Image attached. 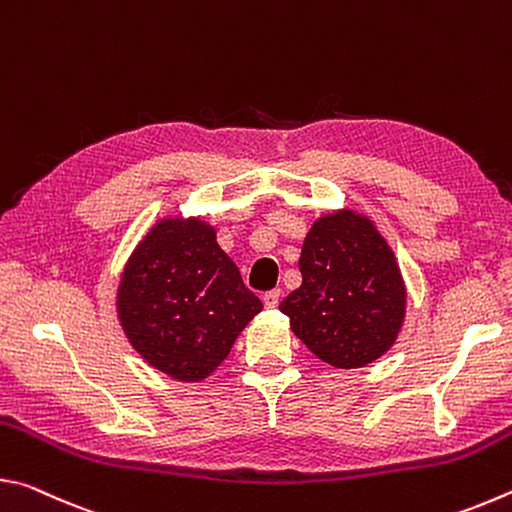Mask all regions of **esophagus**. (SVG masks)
Segmentation results:
<instances>
[{
    "label": "esophagus",
    "instance_id": "esophagus-1",
    "mask_svg": "<svg viewBox=\"0 0 512 512\" xmlns=\"http://www.w3.org/2000/svg\"><path fill=\"white\" fill-rule=\"evenodd\" d=\"M280 289H273V291H268V293H264L262 296V302H264V307L266 309H275L277 307V302H280Z\"/></svg>",
    "mask_w": 512,
    "mask_h": 512
}]
</instances>
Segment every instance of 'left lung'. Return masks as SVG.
Masks as SVG:
<instances>
[{
    "label": "left lung",
    "instance_id": "left-lung-1",
    "mask_svg": "<svg viewBox=\"0 0 512 512\" xmlns=\"http://www.w3.org/2000/svg\"><path fill=\"white\" fill-rule=\"evenodd\" d=\"M298 266L302 284L280 309L318 359L352 370L393 348L406 318V284L375 221L350 207L320 214Z\"/></svg>",
    "mask_w": 512,
    "mask_h": 512
}]
</instances>
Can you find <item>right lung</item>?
<instances>
[{
    "label": "right lung",
    "mask_w": 512,
    "mask_h": 512,
    "mask_svg": "<svg viewBox=\"0 0 512 512\" xmlns=\"http://www.w3.org/2000/svg\"><path fill=\"white\" fill-rule=\"evenodd\" d=\"M115 305L135 352L178 381L210 377L262 311L216 244L214 225L198 216L151 225L126 259Z\"/></svg>",
    "instance_id": "1"
}]
</instances>
